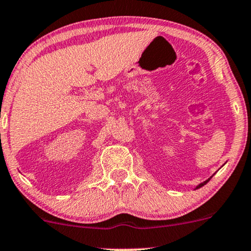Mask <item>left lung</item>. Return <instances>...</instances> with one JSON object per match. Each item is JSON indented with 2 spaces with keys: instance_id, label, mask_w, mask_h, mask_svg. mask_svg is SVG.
Listing matches in <instances>:
<instances>
[{
  "instance_id": "left-lung-1",
  "label": "left lung",
  "mask_w": 251,
  "mask_h": 251,
  "mask_svg": "<svg viewBox=\"0 0 251 251\" xmlns=\"http://www.w3.org/2000/svg\"><path fill=\"white\" fill-rule=\"evenodd\" d=\"M208 181H209V179H208L207 181H204V182H202V183H200V185H199L198 187H196V189H198V188H200V187H202V186H204V185H206V183L208 182Z\"/></svg>"
}]
</instances>
